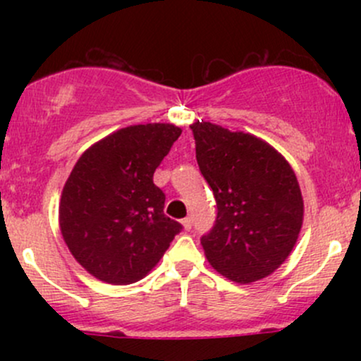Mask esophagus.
Wrapping results in <instances>:
<instances>
[{
    "label": "esophagus",
    "instance_id": "1",
    "mask_svg": "<svg viewBox=\"0 0 361 361\" xmlns=\"http://www.w3.org/2000/svg\"><path fill=\"white\" fill-rule=\"evenodd\" d=\"M181 224H183L185 231H190V229H192V226H193L192 217H186V219H183V221H181Z\"/></svg>",
    "mask_w": 361,
    "mask_h": 361
}]
</instances>
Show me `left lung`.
I'll list each match as a JSON object with an SVG mask.
<instances>
[{
    "instance_id": "8db88e82",
    "label": "left lung",
    "mask_w": 361,
    "mask_h": 361,
    "mask_svg": "<svg viewBox=\"0 0 361 361\" xmlns=\"http://www.w3.org/2000/svg\"><path fill=\"white\" fill-rule=\"evenodd\" d=\"M190 128L198 168L217 202L214 227L200 239L207 259L238 283L268 276L300 233L304 202L295 173L255 135L204 120Z\"/></svg>"
}]
</instances>
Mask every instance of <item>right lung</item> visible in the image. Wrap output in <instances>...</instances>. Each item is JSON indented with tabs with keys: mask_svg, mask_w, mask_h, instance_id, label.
<instances>
[{
	"mask_svg": "<svg viewBox=\"0 0 361 361\" xmlns=\"http://www.w3.org/2000/svg\"><path fill=\"white\" fill-rule=\"evenodd\" d=\"M181 128H120L85 151L62 190L61 233L78 263L114 285L134 283L163 258L183 226L164 215L156 168Z\"/></svg>",
	"mask_w": 361,
	"mask_h": 361,
	"instance_id": "add662e5",
	"label": "right lung"
}]
</instances>
